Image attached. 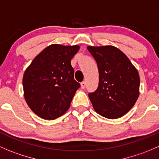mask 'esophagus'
Here are the masks:
<instances>
[{"mask_svg":"<svg viewBox=\"0 0 159 159\" xmlns=\"http://www.w3.org/2000/svg\"><path fill=\"white\" fill-rule=\"evenodd\" d=\"M85 85H86V83L84 82V81H82V82L81 83V89H84V88H85Z\"/></svg>","mask_w":159,"mask_h":159,"instance_id":"esophagus-1","label":"esophagus"}]
</instances>
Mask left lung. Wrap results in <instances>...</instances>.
I'll use <instances>...</instances> for the list:
<instances>
[{"label": "left lung", "mask_w": 159, "mask_h": 159, "mask_svg": "<svg viewBox=\"0 0 159 159\" xmlns=\"http://www.w3.org/2000/svg\"><path fill=\"white\" fill-rule=\"evenodd\" d=\"M98 69V87L89 97L95 112L108 119L125 115L140 94V77L129 58L113 46L87 47Z\"/></svg>", "instance_id": "obj_1"}]
</instances>
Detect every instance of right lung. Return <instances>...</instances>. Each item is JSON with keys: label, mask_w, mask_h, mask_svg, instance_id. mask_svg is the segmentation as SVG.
<instances>
[{"label": "right lung", "mask_w": 159, "mask_h": 159, "mask_svg": "<svg viewBox=\"0 0 159 159\" xmlns=\"http://www.w3.org/2000/svg\"><path fill=\"white\" fill-rule=\"evenodd\" d=\"M80 47L52 44L39 53L23 75L26 103L37 116L54 120L65 113L80 84L70 61Z\"/></svg>", "instance_id": "right-lung-1"}]
</instances>
